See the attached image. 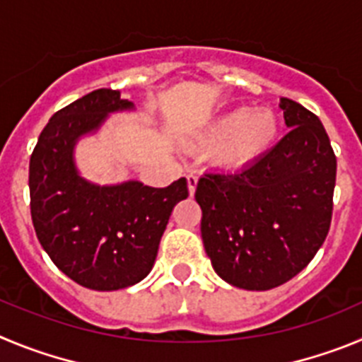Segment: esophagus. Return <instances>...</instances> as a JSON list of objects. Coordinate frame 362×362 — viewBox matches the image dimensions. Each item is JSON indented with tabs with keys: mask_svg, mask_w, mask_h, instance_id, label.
I'll use <instances>...</instances> for the list:
<instances>
[{
	"mask_svg": "<svg viewBox=\"0 0 362 362\" xmlns=\"http://www.w3.org/2000/svg\"><path fill=\"white\" fill-rule=\"evenodd\" d=\"M197 185H198V177L194 173H189L187 175V187H189V193L194 194L197 191Z\"/></svg>",
	"mask_w": 362,
	"mask_h": 362,
	"instance_id": "1",
	"label": "esophagus"
}]
</instances>
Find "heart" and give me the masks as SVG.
Wrapping results in <instances>:
<instances>
[{
    "instance_id": "obj_1",
    "label": "heart",
    "mask_w": 362,
    "mask_h": 362,
    "mask_svg": "<svg viewBox=\"0 0 362 362\" xmlns=\"http://www.w3.org/2000/svg\"><path fill=\"white\" fill-rule=\"evenodd\" d=\"M279 133L278 120L270 110L236 108L216 117L204 133L200 142L218 146V157L226 164L245 165L263 157Z\"/></svg>"
}]
</instances>
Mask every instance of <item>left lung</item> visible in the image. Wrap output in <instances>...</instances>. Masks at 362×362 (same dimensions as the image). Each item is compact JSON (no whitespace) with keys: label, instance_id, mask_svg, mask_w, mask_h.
Returning <instances> with one entry per match:
<instances>
[{"label":"left lung","instance_id":"obj_1","mask_svg":"<svg viewBox=\"0 0 362 362\" xmlns=\"http://www.w3.org/2000/svg\"><path fill=\"white\" fill-rule=\"evenodd\" d=\"M291 132L258 160L198 180L202 240L223 281L270 291L299 274L323 245L332 221L335 160L317 115L279 100Z\"/></svg>","mask_w":362,"mask_h":362}]
</instances>
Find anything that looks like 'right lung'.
Listing matches in <instances>:
<instances>
[{"label":"right lung","instance_id":"right-lung-1","mask_svg":"<svg viewBox=\"0 0 362 362\" xmlns=\"http://www.w3.org/2000/svg\"><path fill=\"white\" fill-rule=\"evenodd\" d=\"M133 110L119 90L100 88L54 113L30 157V213L39 243L61 272L92 291H119L151 272L173 207L187 180L149 187L97 185L79 175L77 141L113 112Z\"/></svg>","mask_w":362,"mask_h":362}]
</instances>
